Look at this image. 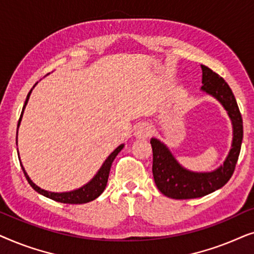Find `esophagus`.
Segmentation results:
<instances>
[{
	"instance_id": "esophagus-1",
	"label": "esophagus",
	"mask_w": 254,
	"mask_h": 254,
	"mask_svg": "<svg viewBox=\"0 0 254 254\" xmlns=\"http://www.w3.org/2000/svg\"><path fill=\"white\" fill-rule=\"evenodd\" d=\"M150 134H151V127H150V125L147 124V123L138 124L136 128H135V131H134V135L137 138L148 137Z\"/></svg>"
}]
</instances>
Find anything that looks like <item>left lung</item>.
<instances>
[{"mask_svg":"<svg viewBox=\"0 0 254 254\" xmlns=\"http://www.w3.org/2000/svg\"><path fill=\"white\" fill-rule=\"evenodd\" d=\"M201 68L203 84L201 89L215 97L228 111L234 127V140L223 165L213 172L197 173L184 169L161 141L151 138L152 175L155 184L164 195L176 200L195 199L223 187L234 175L241 152L243 119L234 93L220 75L203 64Z\"/></svg>","mask_w":254,"mask_h":254,"instance_id":"1","label":"left lung"}]
</instances>
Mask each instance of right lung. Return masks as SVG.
<instances>
[{"label":"right lung","mask_w":254,"mask_h":254,"mask_svg":"<svg viewBox=\"0 0 254 254\" xmlns=\"http://www.w3.org/2000/svg\"><path fill=\"white\" fill-rule=\"evenodd\" d=\"M31 91H32V89H31ZM31 91L29 92V95H27V97H26V100H25V104H24L22 114H20V118L18 120V126L20 124V120H22L24 109H25L26 104H27V102H29ZM123 148H124V144L119 145V147H118L116 150H114L112 154H111L109 157L106 158V161L104 162L102 168H100L98 173H97V175L93 177V179L91 180V182L88 183L86 185H84L83 187H81V189L71 190V192L54 193V192H48V190H41L40 187H38L36 184L32 183V180L29 178V176H27V173L25 172V170H24L23 166H22V169H23L24 175H25V178L27 179V182H29L30 185L32 186V189L34 190H37L38 193H40L41 195L50 197V199L54 200V201H58V202H61V203H69V204L86 203V202H90V201L95 200L96 197H98L100 194L104 192V190H105L106 184H107V179H109L111 165H112L114 158L117 157V155L119 154Z\"/></svg>","instance_id":"1"}]
</instances>
